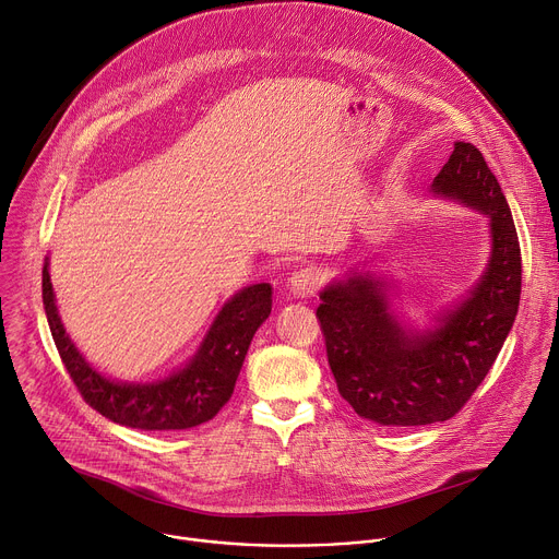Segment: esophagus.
Here are the masks:
<instances>
[{
    "label": "esophagus",
    "instance_id": "obj_1",
    "mask_svg": "<svg viewBox=\"0 0 559 559\" xmlns=\"http://www.w3.org/2000/svg\"><path fill=\"white\" fill-rule=\"evenodd\" d=\"M323 283V274L321 270L317 267H300L298 272H294L287 281V287L289 292L296 296V298H308L312 296Z\"/></svg>",
    "mask_w": 559,
    "mask_h": 559
}]
</instances>
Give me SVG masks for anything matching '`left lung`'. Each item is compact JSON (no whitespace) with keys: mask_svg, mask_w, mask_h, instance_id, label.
Wrapping results in <instances>:
<instances>
[{"mask_svg":"<svg viewBox=\"0 0 559 559\" xmlns=\"http://www.w3.org/2000/svg\"><path fill=\"white\" fill-rule=\"evenodd\" d=\"M432 195L488 218L490 257L468 294L435 317L405 325L392 308L390 285L354 270L319 294L317 317L328 364L354 413L381 426H428L464 408L492 368L520 306L522 253L515 223L481 151L454 142Z\"/></svg>","mask_w":559,"mask_h":559,"instance_id":"obj_1","label":"left lung"}]
</instances>
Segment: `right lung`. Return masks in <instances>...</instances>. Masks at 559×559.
I'll use <instances>...</instances> for the list:
<instances>
[{
    "label": "right lung",
    "mask_w": 559,
    "mask_h": 559,
    "mask_svg": "<svg viewBox=\"0 0 559 559\" xmlns=\"http://www.w3.org/2000/svg\"><path fill=\"white\" fill-rule=\"evenodd\" d=\"M41 298L50 334L84 401L107 419L138 430H187L214 419L234 392L253 334L272 312L270 283L242 287L221 308L182 368L156 381H114L97 372L67 334L48 259L41 270Z\"/></svg>",
    "instance_id": "add662e5"
}]
</instances>
